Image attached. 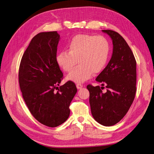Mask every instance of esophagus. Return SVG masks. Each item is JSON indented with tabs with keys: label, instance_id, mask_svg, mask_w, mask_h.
Listing matches in <instances>:
<instances>
[{
	"label": "esophagus",
	"instance_id": "esophagus-1",
	"mask_svg": "<svg viewBox=\"0 0 154 154\" xmlns=\"http://www.w3.org/2000/svg\"><path fill=\"white\" fill-rule=\"evenodd\" d=\"M76 87L78 89H80L83 87V85L80 84V83H77L76 84Z\"/></svg>",
	"mask_w": 154,
	"mask_h": 154
}]
</instances>
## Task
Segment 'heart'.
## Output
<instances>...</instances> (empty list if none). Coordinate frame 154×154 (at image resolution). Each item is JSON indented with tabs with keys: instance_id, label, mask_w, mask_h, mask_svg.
Masks as SVG:
<instances>
[{
	"instance_id": "heart-1",
	"label": "heart",
	"mask_w": 154,
	"mask_h": 154,
	"mask_svg": "<svg viewBox=\"0 0 154 154\" xmlns=\"http://www.w3.org/2000/svg\"><path fill=\"white\" fill-rule=\"evenodd\" d=\"M68 51L63 50L57 54L58 65L65 72H69L67 79L77 83L85 82L92 75L102 71L108 60L109 44L101 35L79 34L69 41Z\"/></svg>"
}]
</instances>
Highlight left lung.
Segmentation results:
<instances>
[{"label":"left lung","instance_id":"1","mask_svg":"<svg viewBox=\"0 0 154 154\" xmlns=\"http://www.w3.org/2000/svg\"><path fill=\"white\" fill-rule=\"evenodd\" d=\"M113 42V54L104 70L95 79L107 88L88 85L89 103L94 119L104 126L117 124L128 113L136 92V61L130 47L118 32L103 30Z\"/></svg>","mask_w":154,"mask_h":154}]
</instances>
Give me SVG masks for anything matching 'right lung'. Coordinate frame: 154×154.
<instances>
[{
  "label": "right lung",
  "instance_id": "obj_1",
  "mask_svg": "<svg viewBox=\"0 0 154 154\" xmlns=\"http://www.w3.org/2000/svg\"><path fill=\"white\" fill-rule=\"evenodd\" d=\"M59 40L57 31L35 35L22 56L18 73L21 92L30 112L50 128L67 120L69 105L77 92L71 81L58 87L63 78L56 60Z\"/></svg>",
  "mask_w": 154,
  "mask_h": 154
}]
</instances>
